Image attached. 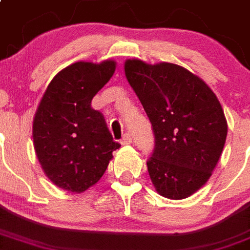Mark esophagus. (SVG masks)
<instances>
[{"instance_id":"34e87169","label":"esophagus","mask_w":250,"mask_h":250,"mask_svg":"<svg viewBox=\"0 0 250 250\" xmlns=\"http://www.w3.org/2000/svg\"><path fill=\"white\" fill-rule=\"evenodd\" d=\"M121 143H122V145H129V143H132V136H131V134L125 133V136H123Z\"/></svg>"}]
</instances>
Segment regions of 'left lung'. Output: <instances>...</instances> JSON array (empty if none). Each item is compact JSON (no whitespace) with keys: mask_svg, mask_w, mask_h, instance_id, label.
<instances>
[{"mask_svg":"<svg viewBox=\"0 0 250 250\" xmlns=\"http://www.w3.org/2000/svg\"><path fill=\"white\" fill-rule=\"evenodd\" d=\"M125 74L155 133L147 168L156 191L171 200L191 196L210 179L227 140L218 97L201 78L172 62L127 59Z\"/></svg>","mask_w":250,"mask_h":250,"instance_id":"left-lung-1","label":"left lung"}]
</instances>
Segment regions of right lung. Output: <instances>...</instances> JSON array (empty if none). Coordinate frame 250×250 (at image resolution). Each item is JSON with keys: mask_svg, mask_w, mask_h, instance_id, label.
<instances>
[{"mask_svg": "<svg viewBox=\"0 0 250 250\" xmlns=\"http://www.w3.org/2000/svg\"><path fill=\"white\" fill-rule=\"evenodd\" d=\"M114 60L78 62L50 82L32 122L34 148L54 185L80 194L101 180L119 148L92 99L116 71Z\"/></svg>", "mask_w": 250, "mask_h": 250, "instance_id": "add662e5", "label": "right lung"}]
</instances>
